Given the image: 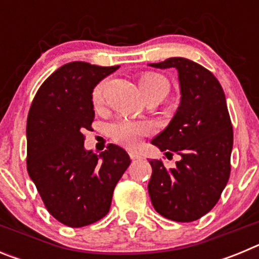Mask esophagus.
Here are the masks:
<instances>
[{
    "mask_svg": "<svg viewBox=\"0 0 259 259\" xmlns=\"http://www.w3.org/2000/svg\"><path fill=\"white\" fill-rule=\"evenodd\" d=\"M130 157H131V159L132 161H137V159H140L141 158V155L139 154V153H130Z\"/></svg>",
    "mask_w": 259,
    "mask_h": 259,
    "instance_id": "obj_1",
    "label": "esophagus"
}]
</instances>
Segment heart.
<instances>
[{"instance_id": "obj_1", "label": "heart", "mask_w": 259, "mask_h": 259, "mask_svg": "<svg viewBox=\"0 0 259 259\" xmlns=\"http://www.w3.org/2000/svg\"><path fill=\"white\" fill-rule=\"evenodd\" d=\"M139 84H140L144 96L148 93H162L166 96L170 89V84L166 77L159 74H154V72H145L141 75L139 79ZM101 96L102 84H100L93 92V101L96 104L101 101ZM150 131H152L150 124L144 122H134V120H119L110 128V134L114 140L122 145L128 146V148L136 145L141 137L144 135L150 134Z\"/></svg>"}]
</instances>
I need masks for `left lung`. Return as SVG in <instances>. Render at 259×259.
Wrapping results in <instances>:
<instances>
[{"label": "left lung", "instance_id": "8db88e82", "mask_svg": "<svg viewBox=\"0 0 259 259\" xmlns=\"http://www.w3.org/2000/svg\"><path fill=\"white\" fill-rule=\"evenodd\" d=\"M149 66L175 68L182 95L171 122L152 140L166 157L176 153L182 159L175 168L149 161L150 201L164 218L197 221L215 206L230 178L233 132L226 96L217 77L191 59L174 57Z\"/></svg>", "mask_w": 259, "mask_h": 259}]
</instances>
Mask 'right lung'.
<instances>
[{
  "instance_id": "obj_1",
  "label": "right lung",
  "mask_w": 259,
  "mask_h": 259,
  "mask_svg": "<svg viewBox=\"0 0 259 259\" xmlns=\"http://www.w3.org/2000/svg\"><path fill=\"white\" fill-rule=\"evenodd\" d=\"M119 66L75 61L61 66L36 93L27 118V170L48 211L68 227H84L109 212L113 192L131 163L110 144L95 154L84 148L95 110L92 92Z\"/></svg>"
}]
</instances>
